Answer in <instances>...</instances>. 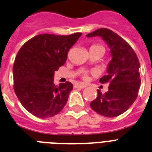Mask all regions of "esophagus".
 I'll return each instance as SVG.
<instances>
[{"mask_svg":"<svg viewBox=\"0 0 152 152\" xmlns=\"http://www.w3.org/2000/svg\"><path fill=\"white\" fill-rule=\"evenodd\" d=\"M75 87H76V88L83 89L85 88V87H87V85L84 84V83H77V84L75 85Z\"/></svg>","mask_w":152,"mask_h":152,"instance_id":"obj_1","label":"esophagus"}]
</instances>
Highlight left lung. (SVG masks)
I'll use <instances>...</instances> for the list:
<instances>
[{
	"instance_id": "8db88e82",
	"label": "left lung",
	"mask_w": 152,
	"mask_h": 152,
	"mask_svg": "<svg viewBox=\"0 0 152 152\" xmlns=\"http://www.w3.org/2000/svg\"><path fill=\"white\" fill-rule=\"evenodd\" d=\"M86 37H102L110 49L112 58L106 76L99 80L102 83H109L108 91L103 94L97 90L91 108L105 117L118 116L127 110L137 97L140 86L137 56L127 42L110 29H98Z\"/></svg>"
}]
</instances>
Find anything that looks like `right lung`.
<instances>
[{
	"label": "right lung",
	"mask_w": 152,
	"mask_h": 152,
	"mask_svg": "<svg viewBox=\"0 0 152 152\" xmlns=\"http://www.w3.org/2000/svg\"><path fill=\"white\" fill-rule=\"evenodd\" d=\"M82 33L69 36L40 34L18 50L13 66L14 91L26 109L45 119L61 112L73 85L54 84L55 72L65 64L69 50Z\"/></svg>",
	"instance_id": "right-lung-1"
}]
</instances>
